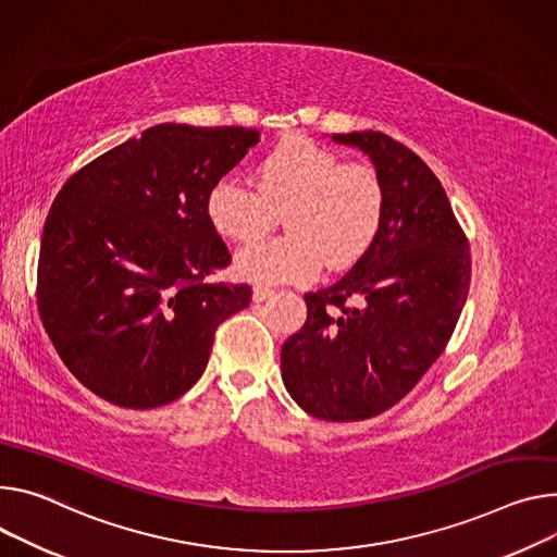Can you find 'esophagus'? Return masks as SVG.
<instances>
[{
  "mask_svg": "<svg viewBox=\"0 0 557 557\" xmlns=\"http://www.w3.org/2000/svg\"><path fill=\"white\" fill-rule=\"evenodd\" d=\"M271 295H273V288H269V286H256V288H252V301H264Z\"/></svg>",
  "mask_w": 557,
  "mask_h": 557,
  "instance_id": "34e87169",
  "label": "esophagus"
}]
</instances>
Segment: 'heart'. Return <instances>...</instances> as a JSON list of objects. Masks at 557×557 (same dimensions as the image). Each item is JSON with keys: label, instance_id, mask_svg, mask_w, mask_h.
Listing matches in <instances>:
<instances>
[{"label": "heart", "instance_id": "heart-1", "mask_svg": "<svg viewBox=\"0 0 557 557\" xmlns=\"http://www.w3.org/2000/svg\"><path fill=\"white\" fill-rule=\"evenodd\" d=\"M258 188L224 175L207 195V218L226 239L262 237L286 213L288 237L267 239L237 252L235 271L256 284L313 280L356 264L375 242L386 193L375 166L344 160L307 137L277 144L260 162Z\"/></svg>", "mask_w": 557, "mask_h": 557}]
</instances>
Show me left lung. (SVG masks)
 Instances as JSON below:
<instances>
[{
  "mask_svg": "<svg viewBox=\"0 0 557 557\" xmlns=\"http://www.w3.org/2000/svg\"><path fill=\"white\" fill-rule=\"evenodd\" d=\"M331 139L369 156L384 218L356 267L305 295L307 322L280 358L286 391L309 416L356 422L391 409L442 356L469 295L471 256L440 180L411 148L377 131Z\"/></svg>",
  "mask_w": 557,
  "mask_h": 557,
  "instance_id": "obj_1",
  "label": "left lung"
}]
</instances>
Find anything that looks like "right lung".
I'll use <instances>...</instances> for the list:
<instances>
[{"instance_id": "add662e5", "label": "right lung", "mask_w": 557, "mask_h": 557, "mask_svg": "<svg viewBox=\"0 0 557 557\" xmlns=\"http://www.w3.org/2000/svg\"><path fill=\"white\" fill-rule=\"evenodd\" d=\"M260 141L242 126L158 124L77 171L44 224L37 309L69 371L124 409H156L205 373L248 284H207L231 252L207 195Z\"/></svg>"}]
</instances>
